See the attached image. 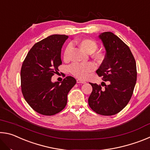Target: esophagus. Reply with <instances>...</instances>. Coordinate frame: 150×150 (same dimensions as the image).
<instances>
[{"label": "esophagus", "instance_id": "1", "mask_svg": "<svg viewBox=\"0 0 150 150\" xmlns=\"http://www.w3.org/2000/svg\"><path fill=\"white\" fill-rule=\"evenodd\" d=\"M77 83H85L86 82L85 81H83V80H81V79H77Z\"/></svg>", "mask_w": 150, "mask_h": 150}]
</instances>
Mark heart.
Instances as JSON below:
<instances>
[{
	"instance_id": "1",
	"label": "heart",
	"mask_w": 150,
	"mask_h": 150,
	"mask_svg": "<svg viewBox=\"0 0 150 150\" xmlns=\"http://www.w3.org/2000/svg\"><path fill=\"white\" fill-rule=\"evenodd\" d=\"M76 44L81 50L88 54H91V56L96 62L101 63L105 59V55L103 52L96 51L98 44L95 40L90 38H84L76 42ZM71 50V45L69 44L65 47L63 52V59L65 62L69 60V54ZM96 69V66L92 62L86 63H73L69 67V71L75 77L79 79H85L90 73Z\"/></svg>"
}]
</instances>
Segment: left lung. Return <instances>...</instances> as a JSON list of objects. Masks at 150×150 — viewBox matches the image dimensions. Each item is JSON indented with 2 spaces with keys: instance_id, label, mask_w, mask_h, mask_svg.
<instances>
[{
  "instance_id": "left-lung-1",
  "label": "left lung",
  "mask_w": 150,
  "mask_h": 150,
  "mask_svg": "<svg viewBox=\"0 0 150 150\" xmlns=\"http://www.w3.org/2000/svg\"><path fill=\"white\" fill-rule=\"evenodd\" d=\"M99 38L106 55L96 73L108 84L90 83L93 91L88 103L96 113L112 116L122 110L132 96L137 79L136 63L129 47L113 33H102Z\"/></svg>"
}]
</instances>
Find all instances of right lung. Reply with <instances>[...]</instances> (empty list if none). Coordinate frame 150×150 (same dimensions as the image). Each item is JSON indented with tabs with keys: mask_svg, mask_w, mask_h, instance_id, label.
Returning <instances> with one entry per match:
<instances>
[{
	"mask_svg": "<svg viewBox=\"0 0 150 150\" xmlns=\"http://www.w3.org/2000/svg\"><path fill=\"white\" fill-rule=\"evenodd\" d=\"M67 38L66 35L54 34L35 43L22 63V95L33 110L42 115L52 116L62 111L67 105L68 93L77 82L71 76L62 83L52 82V77L62 64L61 52Z\"/></svg>",
	"mask_w": 150,
	"mask_h": 150,
	"instance_id": "right-lung-1",
	"label": "right lung"
}]
</instances>
